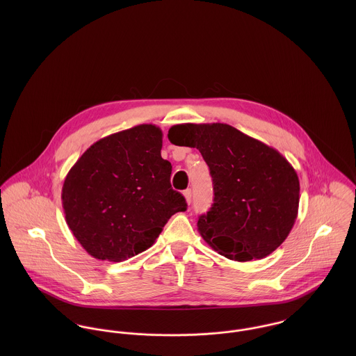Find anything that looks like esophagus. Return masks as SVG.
<instances>
[{
	"label": "esophagus",
	"mask_w": 356,
	"mask_h": 356,
	"mask_svg": "<svg viewBox=\"0 0 356 356\" xmlns=\"http://www.w3.org/2000/svg\"><path fill=\"white\" fill-rule=\"evenodd\" d=\"M184 197H185L186 203L191 204V202H192V191H191V189L184 191Z\"/></svg>",
	"instance_id": "34e87169"
}]
</instances>
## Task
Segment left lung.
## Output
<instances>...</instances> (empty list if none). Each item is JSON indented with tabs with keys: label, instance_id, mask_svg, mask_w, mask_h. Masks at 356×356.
Masks as SVG:
<instances>
[{
	"label": "left lung",
	"instance_id": "8db88e82",
	"mask_svg": "<svg viewBox=\"0 0 356 356\" xmlns=\"http://www.w3.org/2000/svg\"><path fill=\"white\" fill-rule=\"evenodd\" d=\"M168 140L197 148L209 167L213 204L197 220L209 247L250 261L285 241L298 218L300 184L281 153L226 123L175 124Z\"/></svg>",
	"mask_w": 356,
	"mask_h": 356
}]
</instances>
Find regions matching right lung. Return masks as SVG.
Instances as JSON below:
<instances>
[{
	"instance_id": "1",
	"label": "right lung",
	"mask_w": 356,
	"mask_h": 356,
	"mask_svg": "<svg viewBox=\"0 0 356 356\" xmlns=\"http://www.w3.org/2000/svg\"><path fill=\"white\" fill-rule=\"evenodd\" d=\"M161 147L157 126L138 124L99 140L68 171L61 189L65 222L90 256L122 261L141 254L186 209L171 188L172 167Z\"/></svg>"
}]
</instances>
